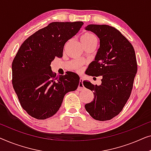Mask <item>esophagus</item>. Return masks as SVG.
<instances>
[{
	"instance_id": "obj_1",
	"label": "esophagus",
	"mask_w": 151,
	"mask_h": 151,
	"mask_svg": "<svg viewBox=\"0 0 151 151\" xmlns=\"http://www.w3.org/2000/svg\"><path fill=\"white\" fill-rule=\"evenodd\" d=\"M84 88V85H83V79H82V78H80L79 84H78V91H81V90L83 89Z\"/></svg>"
}]
</instances>
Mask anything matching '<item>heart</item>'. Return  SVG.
<instances>
[{"label":"heart","mask_w":151,"mask_h":151,"mask_svg":"<svg viewBox=\"0 0 151 151\" xmlns=\"http://www.w3.org/2000/svg\"><path fill=\"white\" fill-rule=\"evenodd\" d=\"M80 41H81L82 45H84L91 42H97V38L94 34L90 32H86L82 35ZM77 69L78 70L79 69L78 68Z\"/></svg>","instance_id":"heart-1"}]
</instances>
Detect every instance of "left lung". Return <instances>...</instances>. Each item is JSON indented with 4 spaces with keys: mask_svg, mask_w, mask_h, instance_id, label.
Returning <instances> with one entry per match:
<instances>
[{
    "mask_svg": "<svg viewBox=\"0 0 151 151\" xmlns=\"http://www.w3.org/2000/svg\"><path fill=\"white\" fill-rule=\"evenodd\" d=\"M85 29L93 32L100 39V48L86 74L102 76V79L100 86L83 82L94 95L93 101L84 107L96 120H109L122 111L131 96L137 71L135 50L131 42L113 27L88 24Z\"/></svg>",
    "mask_w": 151,
    "mask_h": 151,
    "instance_id": "8db88e82",
    "label": "left lung"
}]
</instances>
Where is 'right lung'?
<instances>
[{
  "label": "right lung",
  "mask_w": 151,
  "mask_h": 151,
  "mask_svg": "<svg viewBox=\"0 0 151 151\" xmlns=\"http://www.w3.org/2000/svg\"><path fill=\"white\" fill-rule=\"evenodd\" d=\"M83 22H53L30 36L12 63V84L22 109L38 119L57 113L64 97L77 89L80 77L73 72L56 76L51 63L63 57L65 43L79 32Z\"/></svg>",
  "instance_id": "1"
}]
</instances>
